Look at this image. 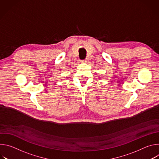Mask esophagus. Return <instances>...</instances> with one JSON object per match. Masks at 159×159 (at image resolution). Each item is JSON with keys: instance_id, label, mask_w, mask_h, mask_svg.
Returning a JSON list of instances; mask_svg holds the SVG:
<instances>
[{"instance_id": "obj_1", "label": "esophagus", "mask_w": 159, "mask_h": 159, "mask_svg": "<svg viewBox=\"0 0 159 159\" xmlns=\"http://www.w3.org/2000/svg\"><path fill=\"white\" fill-rule=\"evenodd\" d=\"M80 61H81V63H86V62H87V60L85 59V60H81Z\"/></svg>"}]
</instances>
